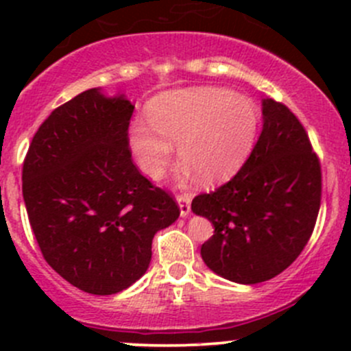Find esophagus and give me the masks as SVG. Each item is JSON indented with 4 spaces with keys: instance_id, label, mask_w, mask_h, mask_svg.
<instances>
[{
    "instance_id": "34e87169",
    "label": "esophagus",
    "mask_w": 351,
    "mask_h": 351,
    "mask_svg": "<svg viewBox=\"0 0 351 351\" xmlns=\"http://www.w3.org/2000/svg\"><path fill=\"white\" fill-rule=\"evenodd\" d=\"M176 200H178L180 205V215L186 217L190 214V208H192V195H189V193H178Z\"/></svg>"
}]
</instances>
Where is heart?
I'll return each mask as SVG.
<instances>
[{
	"mask_svg": "<svg viewBox=\"0 0 351 351\" xmlns=\"http://www.w3.org/2000/svg\"><path fill=\"white\" fill-rule=\"evenodd\" d=\"M149 122H134L130 146L153 180L161 178L171 161V143H178L180 159L202 182H224L244 165L258 132L254 105L221 88L159 95L151 104Z\"/></svg>",
	"mask_w": 351,
	"mask_h": 351,
	"instance_id": "heart-1",
	"label": "heart"
}]
</instances>
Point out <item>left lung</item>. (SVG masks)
I'll return each instance as SVG.
<instances>
[{
    "label": "left lung",
    "instance_id": "8db88e82",
    "mask_svg": "<svg viewBox=\"0 0 351 351\" xmlns=\"http://www.w3.org/2000/svg\"><path fill=\"white\" fill-rule=\"evenodd\" d=\"M321 162L300 120L282 101L263 100V130L238 173L192 200L214 224L202 244L205 265L238 284H260L302 253L321 207Z\"/></svg>",
    "mask_w": 351,
    "mask_h": 351
}]
</instances>
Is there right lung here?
Instances as JSON below:
<instances>
[{
    "instance_id": "add662e5",
    "label": "right lung",
    "mask_w": 351,
    "mask_h": 351,
    "mask_svg": "<svg viewBox=\"0 0 351 351\" xmlns=\"http://www.w3.org/2000/svg\"><path fill=\"white\" fill-rule=\"evenodd\" d=\"M132 112L123 97L83 91L52 110L23 159V200L42 256L95 295L139 280L154 234L180 215L175 197L134 165Z\"/></svg>"
}]
</instances>
